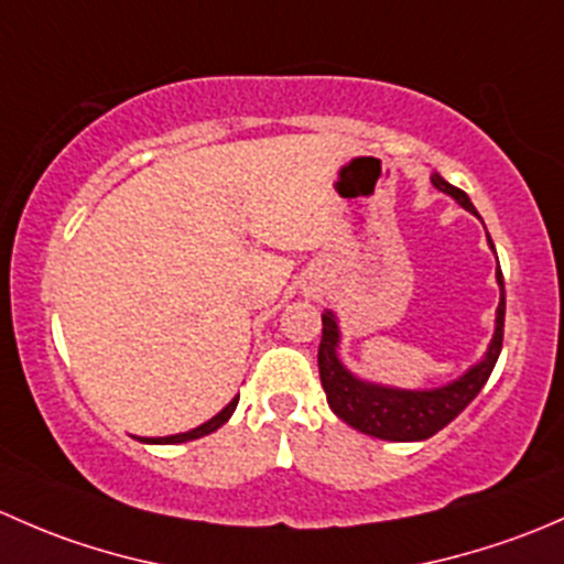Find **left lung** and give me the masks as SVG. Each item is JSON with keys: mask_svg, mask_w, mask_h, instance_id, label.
<instances>
[{"mask_svg": "<svg viewBox=\"0 0 564 564\" xmlns=\"http://www.w3.org/2000/svg\"><path fill=\"white\" fill-rule=\"evenodd\" d=\"M432 184L440 193L451 195L462 208L478 217L473 200L467 193L445 182L437 171L432 173ZM489 247L495 243L489 239ZM497 254V252H495ZM497 284H499V306L495 317V336H491L489 347H486L484 358L473 364L462 377L445 382L437 388H421V391H410V388H393L382 386V382L364 380V377L352 375L350 369L341 364L339 358V341L341 330L339 321L330 310L323 312V339L321 350H317V367H321V382L328 408L336 412V417L347 423V426L358 429V432L369 434L377 440H391V443H417V440H429L437 434L440 429L448 426L451 421L473 402L480 393V388L489 380L491 369H495L499 350H502V325H505V282L502 271L497 265Z\"/></svg>", "mask_w": 564, "mask_h": 564, "instance_id": "8db88e82", "label": "left lung"}]
</instances>
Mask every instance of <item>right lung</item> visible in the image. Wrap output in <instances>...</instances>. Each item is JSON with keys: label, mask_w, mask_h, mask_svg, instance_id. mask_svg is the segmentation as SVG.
I'll return each instance as SVG.
<instances>
[{"label": "right lung", "mask_w": 564, "mask_h": 564, "mask_svg": "<svg viewBox=\"0 0 564 564\" xmlns=\"http://www.w3.org/2000/svg\"><path fill=\"white\" fill-rule=\"evenodd\" d=\"M236 404H239V397L230 399V404L225 410H219L217 415L208 417L206 423H200L197 429H189V432H182V434H171V437H141V443H149V445H176V443H189V440H200L206 437V434L217 432L223 423H228V417L234 415Z\"/></svg>", "instance_id": "1"}]
</instances>
